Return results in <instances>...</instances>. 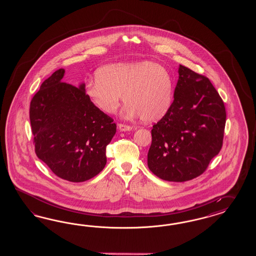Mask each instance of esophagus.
Instances as JSON below:
<instances>
[{
    "label": "esophagus",
    "instance_id": "34e87169",
    "mask_svg": "<svg viewBox=\"0 0 256 256\" xmlns=\"http://www.w3.org/2000/svg\"><path fill=\"white\" fill-rule=\"evenodd\" d=\"M132 128V126H128V124H118V130H119L120 132H128V130H130Z\"/></svg>",
    "mask_w": 256,
    "mask_h": 256
}]
</instances>
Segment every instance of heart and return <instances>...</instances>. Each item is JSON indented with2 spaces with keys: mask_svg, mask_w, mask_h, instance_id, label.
<instances>
[{
  "mask_svg": "<svg viewBox=\"0 0 256 256\" xmlns=\"http://www.w3.org/2000/svg\"><path fill=\"white\" fill-rule=\"evenodd\" d=\"M98 80L86 82V93L96 107L112 114L122 100L124 116L144 122L162 119L170 108L174 84L170 73L153 62H120L102 68Z\"/></svg>",
  "mask_w": 256,
  "mask_h": 256,
  "instance_id": "1",
  "label": "heart"
}]
</instances>
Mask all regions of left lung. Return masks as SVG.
Instances as JSON below:
<instances>
[{
	"instance_id": "obj_1",
	"label": "left lung",
	"mask_w": 256,
	"mask_h": 256,
	"mask_svg": "<svg viewBox=\"0 0 256 256\" xmlns=\"http://www.w3.org/2000/svg\"><path fill=\"white\" fill-rule=\"evenodd\" d=\"M169 112L153 126L148 168L158 178L184 182L208 169L224 142V103L208 78L180 64Z\"/></svg>"
}]
</instances>
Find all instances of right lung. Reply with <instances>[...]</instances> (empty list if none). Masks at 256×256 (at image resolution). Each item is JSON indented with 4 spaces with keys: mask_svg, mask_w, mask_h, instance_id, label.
<instances>
[{
    "mask_svg": "<svg viewBox=\"0 0 256 256\" xmlns=\"http://www.w3.org/2000/svg\"><path fill=\"white\" fill-rule=\"evenodd\" d=\"M64 74L56 70L32 98L34 151L58 178L84 182L104 169L116 124L88 98L84 84L62 82Z\"/></svg>",
    "mask_w": 256,
    "mask_h": 256,
    "instance_id": "obj_1",
    "label": "right lung"
}]
</instances>
